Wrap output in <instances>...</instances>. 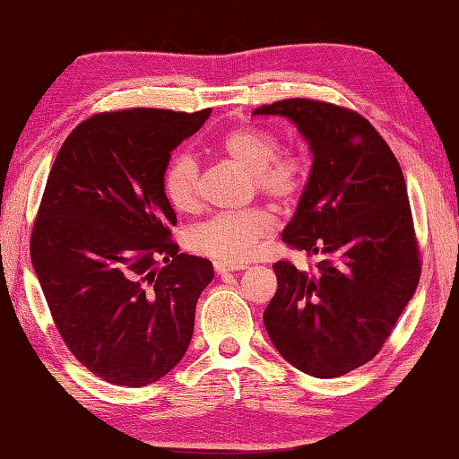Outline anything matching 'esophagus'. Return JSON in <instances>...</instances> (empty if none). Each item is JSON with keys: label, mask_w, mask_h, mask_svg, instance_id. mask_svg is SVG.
I'll return each mask as SVG.
<instances>
[{"label": "esophagus", "mask_w": 459, "mask_h": 459, "mask_svg": "<svg viewBox=\"0 0 459 459\" xmlns=\"http://www.w3.org/2000/svg\"><path fill=\"white\" fill-rule=\"evenodd\" d=\"M214 269H216V273H219V275H227V273H230V271L245 269V265H229V263L214 261Z\"/></svg>", "instance_id": "34e87169"}]
</instances>
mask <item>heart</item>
I'll use <instances>...</instances> for the list:
<instances>
[{"instance_id": "b5f03b06", "label": "heart", "mask_w": 459, "mask_h": 459, "mask_svg": "<svg viewBox=\"0 0 459 459\" xmlns=\"http://www.w3.org/2000/svg\"><path fill=\"white\" fill-rule=\"evenodd\" d=\"M229 160L251 172L257 188L277 200H291L306 184V164L298 155H277L273 134L257 127H238L221 139ZM164 192L178 212H190L198 204V166L190 155H178L164 174ZM277 221L269 208L221 212L198 224L190 235L196 253L229 265H243L259 253L261 240L275 230Z\"/></svg>"}]
</instances>
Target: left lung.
Masks as SVG:
<instances>
[{"mask_svg": "<svg viewBox=\"0 0 459 459\" xmlns=\"http://www.w3.org/2000/svg\"><path fill=\"white\" fill-rule=\"evenodd\" d=\"M253 115L290 119L306 139L312 172L281 238L322 257L316 275L275 263L263 322L295 368L336 378L375 359L417 290L405 178L378 131L348 108L287 99Z\"/></svg>", "mask_w": 459, "mask_h": 459, "instance_id": "left-lung-1", "label": "left lung"}]
</instances>
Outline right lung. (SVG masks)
Returning <instances> with one entry per match:
<instances>
[{
  "instance_id": "obj_1",
  "label": "right lung",
  "mask_w": 459,
  "mask_h": 459,
  "mask_svg": "<svg viewBox=\"0 0 459 459\" xmlns=\"http://www.w3.org/2000/svg\"><path fill=\"white\" fill-rule=\"evenodd\" d=\"M208 117L211 108L92 115L52 164L30 255L65 344L107 383L152 385L190 346L214 267L169 240L164 174Z\"/></svg>"
}]
</instances>
